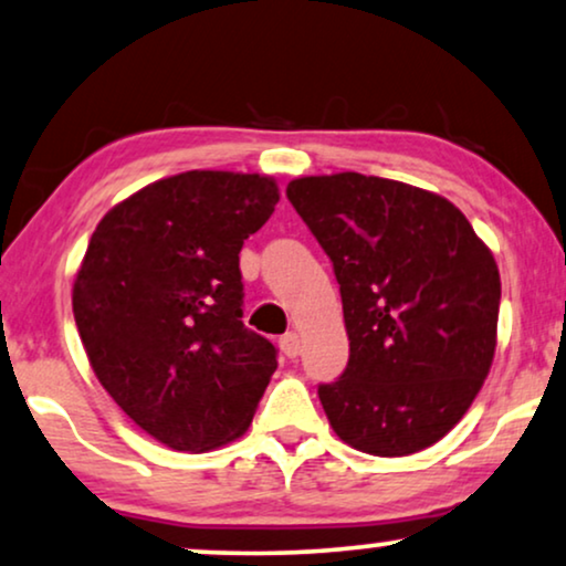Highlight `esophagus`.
Wrapping results in <instances>:
<instances>
[{
  "mask_svg": "<svg viewBox=\"0 0 566 566\" xmlns=\"http://www.w3.org/2000/svg\"><path fill=\"white\" fill-rule=\"evenodd\" d=\"M279 346H282V352L287 354L290 359H295L300 349H303V338H300L297 331H290V334H284L282 338H279Z\"/></svg>",
  "mask_w": 566,
  "mask_h": 566,
  "instance_id": "34e87169",
  "label": "esophagus"
}]
</instances>
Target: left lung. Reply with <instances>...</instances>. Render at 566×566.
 I'll use <instances>...</instances> for the list:
<instances>
[{
    "instance_id": "left-lung-1",
    "label": "left lung",
    "mask_w": 566,
    "mask_h": 566,
    "mask_svg": "<svg viewBox=\"0 0 566 566\" xmlns=\"http://www.w3.org/2000/svg\"><path fill=\"white\" fill-rule=\"evenodd\" d=\"M287 199L334 263L349 361L318 386L346 446L396 458L453 429L496 346L500 269L461 209L361 172L295 178Z\"/></svg>"
}]
</instances>
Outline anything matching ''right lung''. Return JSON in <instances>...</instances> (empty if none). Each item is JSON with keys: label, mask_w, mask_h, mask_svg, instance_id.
<instances>
[{"label": "right lung", "mask_w": 566, "mask_h": 566, "mask_svg": "<svg viewBox=\"0 0 566 566\" xmlns=\"http://www.w3.org/2000/svg\"><path fill=\"white\" fill-rule=\"evenodd\" d=\"M274 178L188 170L97 222L74 279L87 359L134 424L186 453L235 440L276 370L245 328L240 248L274 212Z\"/></svg>", "instance_id": "obj_1"}]
</instances>
